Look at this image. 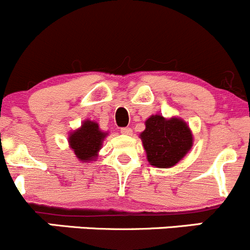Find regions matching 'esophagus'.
<instances>
[{
	"mask_svg": "<svg viewBox=\"0 0 250 250\" xmlns=\"http://www.w3.org/2000/svg\"><path fill=\"white\" fill-rule=\"evenodd\" d=\"M120 132H122L123 135H126V136L132 135V130H131L130 127H123V128H120Z\"/></svg>",
	"mask_w": 250,
	"mask_h": 250,
	"instance_id": "obj_1",
	"label": "esophagus"
}]
</instances>
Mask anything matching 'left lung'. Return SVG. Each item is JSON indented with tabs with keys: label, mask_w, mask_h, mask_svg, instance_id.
Returning a JSON list of instances; mask_svg holds the SVG:
<instances>
[{
	"label": "left lung",
	"mask_w": 250,
	"mask_h": 250,
	"mask_svg": "<svg viewBox=\"0 0 250 250\" xmlns=\"http://www.w3.org/2000/svg\"><path fill=\"white\" fill-rule=\"evenodd\" d=\"M140 133L147 162L152 167L167 169L184 159L193 146V133L184 119L150 115Z\"/></svg>",
	"instance_id": "8db88e82"
}]
</instances>
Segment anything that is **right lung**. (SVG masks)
Wrapping results in <instances>:
<instances>
[{
	"label": "right lung",
	"instance_id": "right-lung-1",
	"mask_svg": "<svg viewBox=\"0 0 250 250\" xmlns=\"http://www.w3.org/2000/svg\"><path fill=\"white\" fill-rule=\"evenodd\" d=\"M109 135L107 131H102L98 123L90 119L83 120L80 127L69 132L68 143L79 162L83 164L95 162L98 157L103 141Z\"/></svg>",
	"mask_w": 250,
	"mask_h": 250
}]
</instances>
